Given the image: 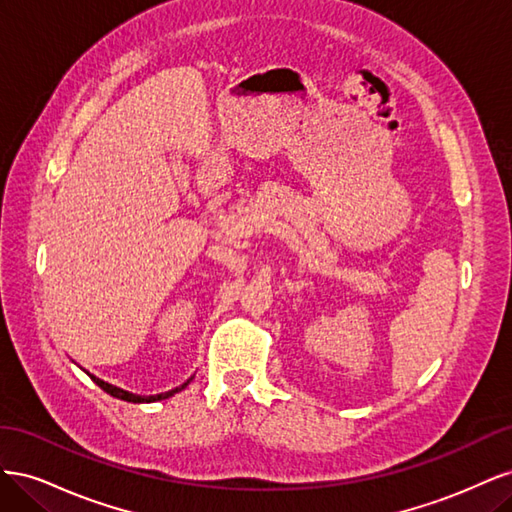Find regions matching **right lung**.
I'll list each match as a JSON object with an SVG mask.
<instances>
[{
  "label": "right lung",
  "instance_id": "add662e5",
  "mask_svg": "<svg viewBox=\"0 0 512 512\" xmlns=\"http://www.w3.org/2000/svg\"><path fill=\"white\" fill-rule=\"evenodd\" d=\"M89 378L94 380V382L100 386V389H102V391H106L108 395H113V397H117V399H123V401H132V404H151V401H158V399H168L170 395L179 393L181 389H185V386L190 384V380H188V382H185V384L177 386V389L168 391V393H160V395H149V397H141V395H134V393L123 391V389H117V386L108 384V382H104V380H100V378H96V376H91V374H89Z\"/></svg>",
  "mask_w": 512,
  "mask_h": 512
}]
</instances>
